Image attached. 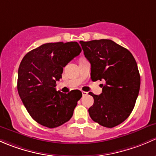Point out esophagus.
<instances>
[{
  "label": "esophagus",
  "mask_w": 156,
  "mask_h": 156,
  "mask_svg": "<svg viewBox=\"0 0 156 156\" xmlns=\"http://www.w3.org/2000/svg\"><path fill=\"white\" fill-rule=\"evenodd\" d=\"M88 92H86V91H82V94H83V96H86L87 95Z\"/></svg>",
  "instance_id": "obj_1"
}]
</instances>
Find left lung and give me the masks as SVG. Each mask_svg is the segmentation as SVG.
Masks as SVG:
<instances>
[{"mask_svg":"<svg viewBox=\"0 0 156 156\" xmlns=\"http://www.w3.org/2000/svg\"><path fill=\"white\" fill-rule=\"evenodd\" d=\"M80 43L91 64V80L104 81L101 94L89 93L94 98L90 117L101 126L113 128L129 116L135 105L140 86L137 62L128 49L111 40Z\"/></svg>","mask_w":156,"mask_h":156,"instance_id":"obj_1","label":"left lung"}]
</instances>
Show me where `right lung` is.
Instances as JSON below:
<instances>
[{"instance_id":"add662e5","label":"right lung","mask_w":156,"mask_h":156,"mask_svg":"<svg viewBox=\"0 0 156 156\" xmlns=\"http://www.w3.org/2000/svg\"><path fill=\"white\" fill-rule=\"evenodd\" d=\"M77 42L49 43L30 51L21 62L17 89L27 111L37 122L49 128L58 127L72 117L80 90L67 94L56 91L63 67L81 52Z\"/></svg>"}]
</instances>
